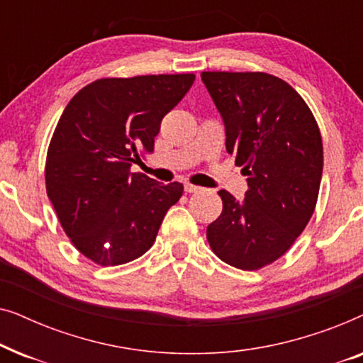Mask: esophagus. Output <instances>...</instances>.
Returning a JSON list of instances; mask_svg holds the SVG:
<instances>
[{"instance_id":"obj_1","label":"esophagus","mask_w":363,"mask_h":363,"mask_svg":"<svg viewBox=\"0 0 363 363\" xmlns=\"http://www.w3.org/2000/svg\"><path fill=\"white\" fill-rule=\"evenodd\" d=\"M200 190H201L200 186L191 185V183H185V191L186 193H196V191H200Z\"/></svg>"}]
</instances>
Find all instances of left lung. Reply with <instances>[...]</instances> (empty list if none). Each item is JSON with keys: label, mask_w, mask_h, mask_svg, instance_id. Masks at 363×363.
<instances>
[{"label": "left lung", "mask_w": 363, "mask_h": 363, "mask_svg": "<svg viewBox=\"0 0 363 363\" xmlns=\"http://www.w3.org/2000/svg\"><path fill=\"white\" fill-rule=\"evenodd\" d=\"M225 123L226 152L242 167L245 200L220 190L223 211L206 228L215 255L252 271L281 257L304 231L319 195L324 150L302 97L266 72H201Z\"/></svg>", "instance_id": "1"}]
</instances>
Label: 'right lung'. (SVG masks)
<instances>
[{"instance_id": "right-lung-1", "label": "right lung", "mask_w": 363, "mask_h": 363, "mask_svg": "<svg viewBox=\"0 0 363 363\" xmlns=\"http://www.w3.org/2000/svg\"><path fill=\"white\" fill-rule=\"evenodd\" d=\"M193 74L99 79L71 99L46 158V190L74 246L101 266L150 250L183 185L130 167L153 150L162 118L185 97Z\"/></svg>"}]
</instances>
